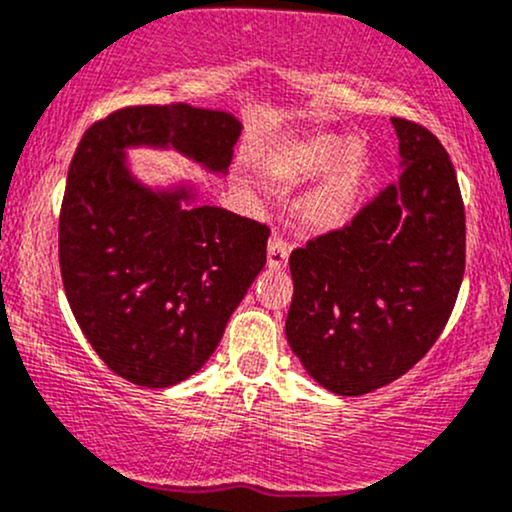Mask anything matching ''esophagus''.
<instances>
[{"label":"esophagus","instance_id":"esophagus-1","mask_svg":"<svg viewBox=\"0 0 512 512\" xmlns=\"http://www.w3.org/2000/svg\"><path fill=\"white\" fill-rule=\"evenodd\" d=\"M287 256H290V244L280 234H273L271 241H268V266L283 268L287 263Z\"/></svg>","mask_w":512,"mask_h":512}]
</instances>
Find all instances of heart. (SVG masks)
<instances>
[{
    "instance_id": "b5f03b06",
    "label": "heart",
    "mask_w": 512,
    "mask_h": 512,
    "mask_svg": "<svg viewBox=\"0 0 512 512\" xmlns=\"http://www.w3.org/2000/svg\"><path fill=\"white\" fill-rule=\"evenodd\" d=\"M343 142L336 137H312L290 147L278 162L273 164V176L283 181H300L307 176L326 169L341 157ZM360 186V162L355 157H346L341 164L333 166L319 186L304 195L300 212L309 227L333 229L341 227L353 210L355 193Z\"/></svg>"
}]
</instances>
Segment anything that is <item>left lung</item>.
I'll use <instances>...</instances> for the list:
<instances>
[{
	"label": "left lung",
	"mask_w": 512,
	"mask_h": 512,
	"mask_svg": "<svg viewBox=\"0 0 512 512\" xmlns=\"http://www.w3.org/2000/svg\"><path fill=\"white\" fill-rule=\"evenodd\" d=\"M392 123L399 181L290 254L287 343L338 396L409 372L438 341L464 278L467 222L450 154L423 125Z\"/></svg>",
	"instance_id": "left-lung-1"
}]
</instances>
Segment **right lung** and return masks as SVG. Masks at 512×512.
<instances>
[{"label": "right lung", "instance_id": "right-lung-1", "mask_svg": "<svg viewBox=\"0 0 512 512\" xmlns=\"http://www.w3.org/2000/svg\"><path fill=\"white\" fill-rule=\"evenodd\" d=\"M241 123L191 103L128 106L96 120L74 152L60 210V273L79 329L116 375L149 389L198 372L261 268L271 229L154 193L123 149L171 145L225 174Z\"/></svg>", "mask_w": 512, "mask_h": 512}]
</instances>
